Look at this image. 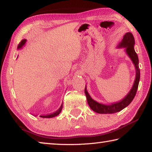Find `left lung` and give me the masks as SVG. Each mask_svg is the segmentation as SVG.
Returning a JSON list of instances; mask_svg holds the SVG:
<instances>
[{
  "label": "left lung",
  "instance_id": "1",
  "mask_svg": "<svg viewBox=\"0 0 152 152\" xmlns=\"http://www.w3.org/2000/svg\"><path fill=\"white\" fill-rule=\"evenodd\" d=\"M135 44V39L133 34L131 32H127L124 36V38L122 42L120 43L118 47H125L127 54H128L129 58L132 59V62L135 65L136 70V77L135 80L133 87L129 94L127 95L125 98L118 102L110 104V105H104L102 104H100L97 102L92 100L90 97L89 94L87 92L86 88L85 87L84 92L86 96L88 104L93 111L99 114H114L115 112H118L125 108L128 105L132 102L134 100L135 96L136 94L137 88H138L140 78V72L139 68V60L136 52H135L134 48V46Z\"/></svg>",
  "mask_w": 152,
  "mask_h": 152
}]
</instances>
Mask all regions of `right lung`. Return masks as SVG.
<instances>
[{"instance_id": "add662e5", "label": "right lung", "mask_w": 152, "mask_h": 152, "mask_svg": "<svg viewBox=\"0 0 152 152\" xmlns=\"http://www.w3.org/2000/svg\"><path fill=\"white\" fill-rule=\"evenodd\" d=\"M26 42V40L24 39V40H22L20 41V42L19 43V45H18V47L17 48L18 49H20L22 48V46H23L24 44H25ZM62 104L61 105V106L60 107V108L57 110V111H56L54 113H52V114H48V115H40V117L42 118H53V117H55L56 116V115H58L60 112H61L62 111Z\"/></svg>"}]
</instances>
